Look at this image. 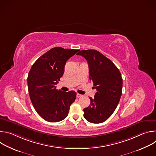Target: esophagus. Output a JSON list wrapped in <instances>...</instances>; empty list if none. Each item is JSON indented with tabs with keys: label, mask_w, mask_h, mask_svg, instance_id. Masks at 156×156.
<instances>
[{
	"label": "esophagus",
	"mask_w": 156,
	"mask_h": 156,
	"mask_svg": "<svg viewBox=\"0 0 156 156\" xmlns=\"http://www.w3.org/2000/svg\"><path fill=\"white\" fill-rule=\"evenodd\" d=\"M82 96V95H81V94H76V98H80V97H81Z\"/></svg>",
	"instance_id": "obj_1"
}]
</instances>
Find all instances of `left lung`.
<instances>
[{
  "label": "left lung",
  "instance_id": "8db88e82",
  "mask_svg": "<svg viewBox=\"0 0 156 156\" xmlns=\"http://www.w3.org/2000/svg\"><path fill=\"white\" fill-rule=\"evenodd\" d=\"M77 55L86 58L90 79L97 92L91 104L83 109L84 117L93 123H102L114 113L120 101L123 80L114 63L96 50H82Z\"/></svg>",
  "mask_w": 156,
  "mask_h": 156
}]
</instances>
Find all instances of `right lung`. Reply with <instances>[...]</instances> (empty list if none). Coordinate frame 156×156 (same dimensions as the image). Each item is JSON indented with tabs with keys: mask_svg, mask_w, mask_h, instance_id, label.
Wrapping results in <instances>:
<instances>
[{
	"mask_svg": "<svg viewBox=\"0 0 156 156\" xmlns=\"http://www.w3.org/2000/svg\"><path fill=\"white\" fill-rule=\"evenodd\" d=\"M79 51L55 47L32 65L27 79L29 94L37 113L44 120L58 122L67 117L76 93L58 91L55 84L63 75L66 61Z\"/></svg>",
	"mask_w": 156,
	"mask_h": 156,
	"instance_id": "add662e5",
	"label": "right lung"
}]
</instances>
